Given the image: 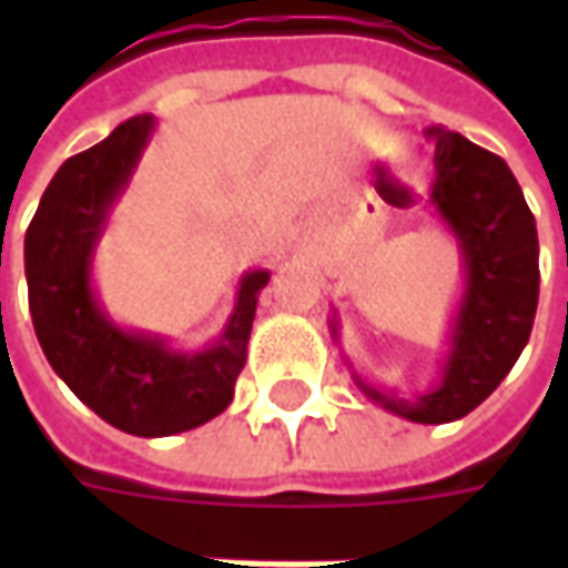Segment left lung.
<instances>
[{"label":"left lung","mask_w":568,"mask_h":568,"mask_svg":"<svg viewBox=\"0 0 568 568\" xmlns=\"http://www.w3.org/2000/svg\"><path fill=\"white\" fill-rule=\"evenodd\" d=\"M426 136L435 140L428 203L450 227L465 261L450 353L438 386L417 398L377 393L358 377L356 383L398 417L438 426L471 414L524 353L538 307V234L524 191L499 154L447 128H428Z\"/></svg>","instance_id":"8db88e82"}]
</instances>
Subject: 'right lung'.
<instances>
[{
  "instance_id": "right-lung-1",
  "label": "right lung",
  "mask_w": 568,
  "mask_h": 568,
  "mask_svg": "<svg viewBox=\"0 0 568 568\" xmlns=\"http://www.w3.org/2000/svg\"><path fill=\"white\" fill-rule=\"evenodd\" d=\"M151 130V115L130 118L57 170L27 227L23 264L36 337L57 377L109 426L163 438L203 426L231 405L271 273L248 271L240 280L224 334L194 356L170 349L163 337L124 332L105 316L91 288L93 248Z\"/></svg>"
}]
</instances>
